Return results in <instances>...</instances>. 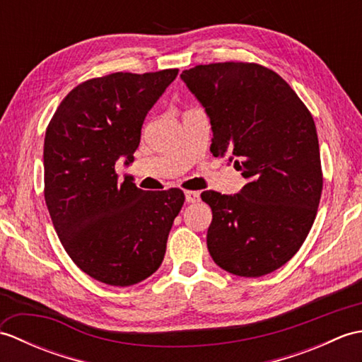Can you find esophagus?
<instances>
[{
	"instance_id": "1",
	"label": "esophagus",
	"mask_w": 362,
	"mask_h": 362,
	"mask_svg": "<svg viewBox=\"0 0 362 362\" xmlns=\"http://www.w3.org/2000/svg\"><path fill=\"white\" fill-rule=\"evenodd\" d=\"M185 199L188 204L199 202V199H201V193H199V191H185Z\"/></svg>"
}]
</instances>
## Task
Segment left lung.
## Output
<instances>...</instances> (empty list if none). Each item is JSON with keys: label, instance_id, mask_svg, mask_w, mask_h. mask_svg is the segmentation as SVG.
<instances>
[{"label": "left lung", "instance_id": "1", "mask_svg": "<svg viewBox=\"0 0 362 362\" xmlns=\"http://www.w3.org/2000/svg\"><path fill=\"white\" fill-rule=\"evenodd\" d=\"M180 78L210 117L211 153H232L247 179L238 194H201L213 211L210 255L230 274H271L302 247L317 214L324 177L311 113L281 76L258 64L197 65Z\"/></svg>", "mask_w": 362, "mask_h": 362}]
</instances>
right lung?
Segmentation results:
<instances>
[{
  "mask_svg": "<svg viewBox=\"0 0 362 362\" xmlns=\"http://www.w3.org/2000/svg\"><path fill=\"white\" fill-rule=\"evenodd\" d=\"M179 70L112 73L68 93L45 135V201L52 226L81 271L110 286H132L160 267L182 189L143 191L118 182L115 165L134 160L146 115Z\"/></svg>",
  "mask_w": 362,
  "mask_h": 362,
  "instance_id": "right-lung-1",
  "label": "right lung"
}]
</instances>
